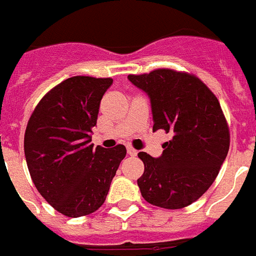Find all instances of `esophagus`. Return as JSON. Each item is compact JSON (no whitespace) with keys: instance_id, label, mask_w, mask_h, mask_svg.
<instances>
[{"instance_id":"esophagus-1","label":"esophagus","mask_w":256,"mask_h":256,"mask_svg":"<svg viewBox=\"0 0 256 256\" xmlns=\"http://www.w3.org/2000/svg\"><path fill=\"white\" fill-rule=\"evenodd\" d=\"M136 153H138V152H136L134 148H132V146H128V156H136Z\"/></svg>"}]
</instances>
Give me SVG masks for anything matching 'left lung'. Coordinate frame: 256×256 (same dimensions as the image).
Listing matches in <instances>:
<instances>
[{
	"mask_svg": "<svg viewBox=\"0 0 256 256\" xmlns=\"http://www.w3.org/2000/svg\"><path fill=\"white\" fill-rule=\"evenodd\" d=\"M128 78L149 95L154 132L173 134L158 158L138 153L145 165L138 178L142 198L165 210L190 206L214 184L230 149V128L219 100L188 72L158 68Z\"/></svg>",
	"mask_w": 256,
	"mask_h": 256,
	"instance_id": "8db88e82",
	"label": "left lung"
}]
</instances>
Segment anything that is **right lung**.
<instances>
[{
  "label": "right lung",
  "instance_id": "add662e5",
  "mask_svg": "<svg viewBox=\"0 0 256 256\" xmlns=\"http://www.w3.org/2000/svg\"><path fill=\"white\" fill-rule=\"evenodd\" d=\"M111 78L72 76L42 98L26 124L24 152L32 181L60 214L79 218L95 212L126 156L91 142L92 128Z\"/></svg>",
  "mask_w": 256,
  "mask_h": 256
}]
</instances>
